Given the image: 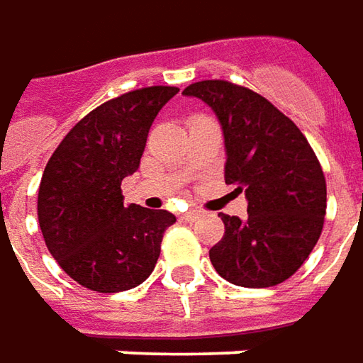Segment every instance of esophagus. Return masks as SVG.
<instances>
[{"mask_svg":"<svg viewBox=\"0 0 363 363\" xmlns=\"http://www.w3.org/2000/svg\"><path fill=\"white\" fill-rule=\"evenodd\" d=\"M182 219L189 220V223H194L196 219H201V211H189V213L182 215Z\"/></svg>","mask_w":363,"mask_h":363,"instance_id":"1","label":"esophagus"}]
</instances>
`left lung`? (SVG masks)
Instances as JSON below:
<instances>
[{
  "label": "left lung",
  "mask_w": 363,
  "mask_h": 363,
  "mask_svg": "<svg viewBox=\"0 0 363 363\" xmlns=\"http://www.w3.org/2000/svg\"><path fill=\"white\" fill-rule=\"evenodd\" d=\"M184 96L217 114L225 136V182L245 191L247 219L220 213L225 235L208 257L223 279L273 287L289 279L318 243L325 217V177L313 148L283 112L249 88L194 82Z\"/></svg>",
  "instance_id": "1"
}]
</instances>
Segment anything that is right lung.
Wrapping results in <instances>:
<instances>
[{
    "mask_svg": "<svg viewBox=\"0 0 363 363\" xmlns=\"http://www.w3.org/2000/svg\"><path fill=\"white\" fill-rule=\"evenodd\" d=\"M174 86L132 90L94 108L66 134L45 164L38 219L45 247L82 287L126 291L148 279L169 211L124 205L122 179L140 167L146 136Z\"/></svg>",
    "mask_w": 363,
    "mask_h": 363,
    "instance_id": "obj_1",
    "label": "right lung"
}]
</instances>
